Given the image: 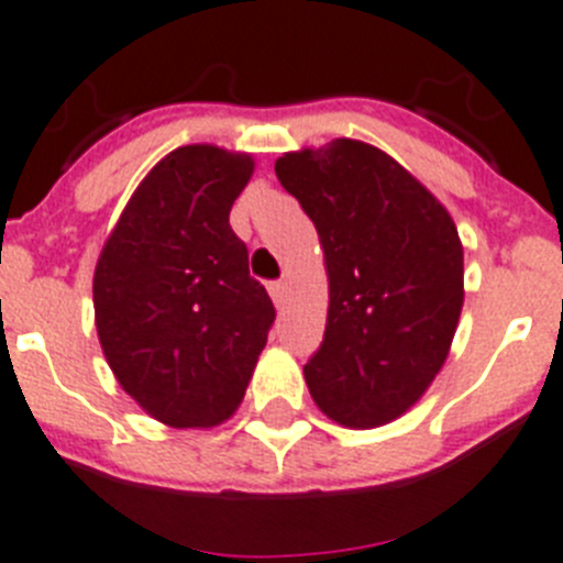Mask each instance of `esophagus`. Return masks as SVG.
<instances>
[{
  "label": "esophagus",
  "mask_w": 563,
  "mask_h": 563,
  "mask_svg": "<svg viewBox=\"0 0 563 563\" xmlns=\"http://www.w3.org/2000/svg\"><path fill=\"white\" fill-rule=\"evenodd\" d=\"M267 290H271V296H273V301H276V307H282V303H285V298H287V285H285V282H271V285H267Z\"/></svg>",
  "instance_id": "1"
}]
</instances>
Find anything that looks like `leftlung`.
Returning a JSON list of instances; mask_svg holds the SVG:
<instances>
[{"label":"left lung","mask_w":563,"mask_h":563,"mask_svg":"<svg viewBox=\"0 0 563 563\" xmlns=\"http://www.w3.org/2000/svg\"><path fill=\"white\" fill-rule=\"evenodd\" d=\"M321 236L329 273L309 394L345 427L394 421L435 379L463 307V247L450 211L388 153L354 139L276 162Z\"/></svg>","instance_id":"8db88e82"}]
</instances>
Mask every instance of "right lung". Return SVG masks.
<instances>
[{"label":"right lung","mask_w":563,"mask_h":563,"mask_svg":"<svg viewBox=\"0 0 563 563\" xmlns=\"http://www.w3.org/2000/svg\"><path fill=\"white\" fill-rule=\"evenodd\" d=\"M254 162L189 144L128 200L95 271L97 334L122 388L169 427H214L242 401L276 309L229 225Z\"/></svg>","instance_id":"right-lung-1"}]
</instances>
